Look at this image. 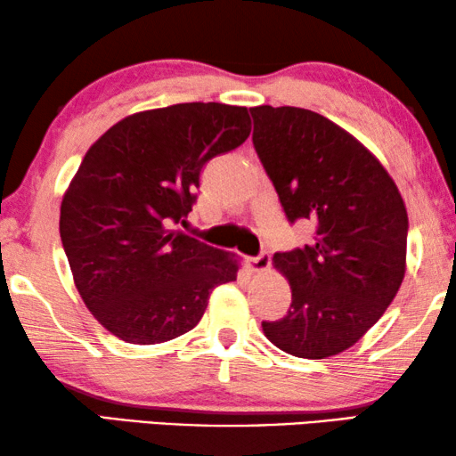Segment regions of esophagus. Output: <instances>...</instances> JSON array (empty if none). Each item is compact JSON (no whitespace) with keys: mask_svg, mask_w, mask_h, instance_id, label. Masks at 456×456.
<instances>
[{"mask_svg":"<svg viewBox=\"0 0 456 456\" xmlns=\"http://www.w3.org/2000/svg\"><path fill=\"white\" fill-rule=\"evenodd\" d=\"M246 263H248V268L250 271H255V273H263V271H266L268 266H271V252H260L258 256H250L248 260H246Z\"/></svg>","mask_w":456,"mask_h":456,"instance_id":"34e87169","label":"esophagus"}]
</instances>
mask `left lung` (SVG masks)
Masks as SVG:
<instances>
[{"label": "left lung", "mask_w": 456, "mask_h": 456, "mask_svg": "<svg viewBox=\"0 0 456 456\" xmlns=\"http://www.w3.org/2000/svg\"><path fill=\"white\" fill-rule=\"evenodd\" d=\"M250 115L287 220L315 224L313 242L273 256L293 301L263 331L282 352L323 360L362 339L396 297L406 273L404 200L382 163L323 115L271 104Z\"/></svg>", "instance_id": "obj_1"}]
</instances>
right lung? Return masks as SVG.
Segmentation results:
<instances>
[{"instance_id": "1", "label": "right lung", "mask_w": 456, "mask_h": 456, "mask_svg": "<svg viewBox=\"0 0 456 456\" xmlns=\"http://www.w3.org/2000/svg\"><path fill=\"white\" fill-rule=\"evenodd\" d=\"M250 135L246 107L182 102L125 117L88 149L60 206L74 285L118 339L153 346L198 325L238 260L175 232L201 169Z\"/></svg>"}]
</instances>
